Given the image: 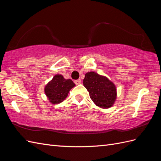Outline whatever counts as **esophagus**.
<instances>
[{
	"mask_svg": "<svg viewBox=\"0 0 161 161\" xmlns=\"http://www.w3.org/2000/svg\"><path fill=\"white\" fill-rule=\"evenodd\" d=\"M75 83L76 85H79L81 83V80L80 79H78V80H75Z\"/></svg>",
	"mask_w": 161,
	"mask_h": 161,
	"instance_id": "34e87169",
	"label": "esophagus"
}]
</instances>
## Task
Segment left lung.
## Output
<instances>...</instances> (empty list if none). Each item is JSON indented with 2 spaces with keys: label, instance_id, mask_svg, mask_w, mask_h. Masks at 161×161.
<instances>
[{
  "label": "left lung",
  "instance_id": "8db88e82",
  "mask_svg": "<svg viewBox=\"0 0 161 161\" xmlns=\"http://www.w3.org/2000/svg\"><path fill=\"white\" fill-rule=\"evenodd\" d=\"M83 85L97 106L108 109L114 104L117 97L116 87L107 77L95 72H87L83 80Z\"/></svg>",
  "mask_w": 161,
  "mask_h": 161
}]
</instances>
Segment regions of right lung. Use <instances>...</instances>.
Wrapping results in <instances>:
<instances>
[{
	"label": "right lung",
	"instance_id": "1",
	"mask_svg": "<svg viewBox=\"0 0 161 161\" xmlns=\"http://www.w3.org/2000/svg\"><path fill=\"white\" fill-rule=\"evenodd\" d=\"M75 84L70 79H65L62 75H56L46 85L45 93L52 104H58L64 101Z\"/></svg>",
	"mask_w": 161,
	"mask_h": 161
}]
</instances>
